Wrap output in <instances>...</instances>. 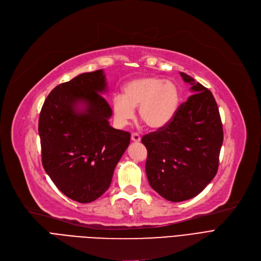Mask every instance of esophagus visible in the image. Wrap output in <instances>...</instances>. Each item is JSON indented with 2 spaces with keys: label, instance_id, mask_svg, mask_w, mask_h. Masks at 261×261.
Returning <instances> with one entry per match:
<instances>
[{
  "label": "esophagus",
  "instance_id": "34e87169",
  "mask_svg": "<svg viewBox=\"0 0 261 261\" xmlns=\"http://www.w3.org/2000/svg\"><path fill=\"white\" fill-rule=\"evenodd\" d=\"M131 140L134 143H139V142H141V136L138 133H132L131 134Z\"/></svg>",
  "mask_w": 261,
  "mask_h": 261
}]
</instances>
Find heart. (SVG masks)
<instances>
[{
    "label": "heart",
    "mask_w": 261,
    "mask_h": 261,
    "mask_svg": "<svg viewBox=\"0 0 261 261\" xmlns=\"http://www.w3.org/2000/svg\"><path fill=\"white\" fill-rule=\"evenodd\" d=\"M180 100L179 89L173 82L156 77L136 78L112 100L114 122L118 128H125L134 118V109L139 108L142 121L149 128L161 129L173 119Z\"/></svg>",
    "instance_id": "b5f03b06"
}]
</instances>
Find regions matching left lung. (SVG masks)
<instances>
[{
	"label": "left lung",
	"mask_w": 261,
	"mask_h": 261,
	"mask_svg": "<svg viewBox=\"0 0 261 261\" xmlns=\"http://www.w3.org/2000/svg\"><path fill=\"white\" fill-rule=\"evenodd\" d=\"M194 94L164 128L143 136L148 182L159 195L181 202L199 195L214 179L223 143L220 113L212 92L180 73Z\"/></svg>",
	"instance_id": "8db88e82"
}]
</instances>
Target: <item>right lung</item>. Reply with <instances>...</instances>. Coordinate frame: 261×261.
Returning a JSON list of instances; mask_svg holds the SVG:
<instances>
[{
	"mask_svg": "<svg viewBox=\"0 0 261 261\" xmlns=\"http://www.w3.org/2000/svg\"><path fill=\"white\" fill-rule=\"evenodd\" d=\"M102 70L80 74L55 88L39 117L42 165L63 195L79 203L98 199L130 144L129 132L110 126Z\"/></svg>",
	"mask_w": 261,
	"mask_h": 261,
	"instance_id": "right-lung-1",
	"label": "right lung"
}]
</instances>
